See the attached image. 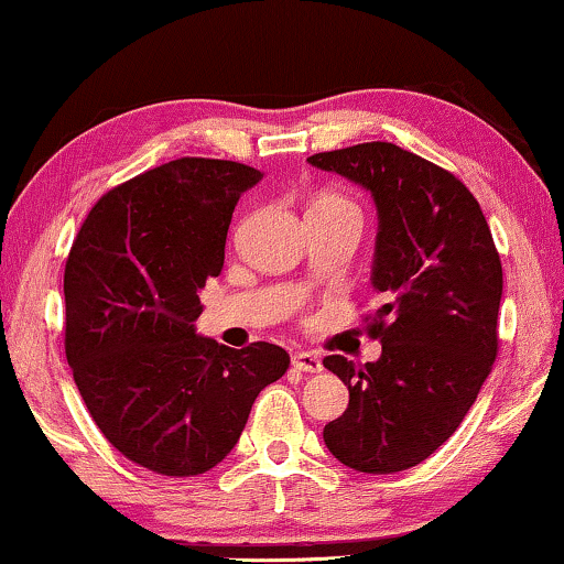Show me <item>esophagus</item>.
Masks as SVG:
<instances>
[{"mask_svg": "<svg viewBox=\"0 0 564 564\" xmlns=\"http://www.w3.org/2000/svg\"><path fill=\"white\" fill-rule=\"evenodd\" d=\"M292 365H295V370H300V372H321V370H324V362H321V357L313 355V352L292 355Z\"/></svg>", "mask_w": 564, "mask_h": 564, "instance_id": "esophagus-1", "label": "esophagus"}]
</instances>
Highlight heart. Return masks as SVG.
Here are the masks:
<instances>
[{
	"mask_svg": "<svg viewBox=\"0 0 564 564\" xmlns=\"http://www.w3.org/2000/svg\"><path fill=\"white\" fill-rule=\"evenodd\" d=\"M316 204H347V207H352V204H349V202H345V199H339V196H332V194L321 196V199H318Z\"/></svg>",
	"mask_w": 564,
	"mask_h": 564,
	"instance_id": "obj_1",
	"label": "heart"
}]
</instances>
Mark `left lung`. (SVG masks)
<instances>
[{"instance_id": "8db88e82", "label": "left lung", "mask_w": 564, "mask_h": 564, "mask_svg": "<svg viewBox=\"0 0 564 564\" xmlns=\"http://www.w3.org/2000/svg\"><path fill=\"white\" fill-rule=\"evenodd\" d=\"M321 171L370 192L378 209L370 318L380 357L357 368L328 355L349 406L324 427L355 471L422 464L464 422L497 357L502 264L479 202L456 175L391 142L318 152Z\"/></svg>"}]
</instances>
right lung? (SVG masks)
I'll list each match as a JSON object with an SVG mask.
<instances>
[{"mask_svg":"<svg viewBox=\"0 0 564 564\" xmlns=\"http://www.w3.org/2000/svg\"><path fill=\"white\" fill-rule=\"evenodd\" d=\"M264 173L181 158L116 186L90 209L64 269L67 362L116 451L165 477L217 466L256 397L290 368L269 341L199 336V292L225 264L240 194Z\"/></svg>","mask_w":564,"mask_h":564,"instance_id":"add662e5","label":"right lung"}]
</instances>
